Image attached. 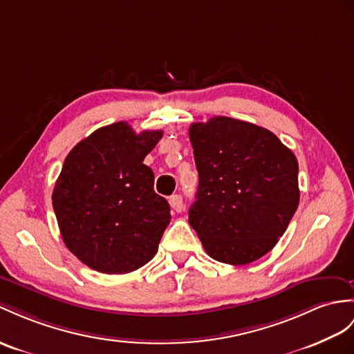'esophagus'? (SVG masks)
<instances>
[{"label":"esophagus","mask_w":354,"mask_h":354,"mask_svg":"<svg viewBox=\"0 0 354 354\" xmlns=\"http://www.w3.org/2000/svg\"><path fill=\"white\" fill-rule=\"evenodd\" d=\"M169 205L174 212H177V213L182 212L183 210V198H182V195H172L169 198Z\"/></svg>","instance_id":"1"}]
</instances>
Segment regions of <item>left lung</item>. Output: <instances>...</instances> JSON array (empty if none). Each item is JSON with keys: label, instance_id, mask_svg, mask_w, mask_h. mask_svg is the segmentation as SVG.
<instances>
[{"label": "left lung", "instance_id": "8db88e82", "mask_svg": "<svg viewBox=\"0 0 354 354\" xmlns=\"http://www.w3.org/2000/svg\"><path fill=\"white\" fill-rule=\"evenodd\" d=\"M200 176L189 223L213 260L243 266L278 243L299 205L297 159L252 123L213 117L189 127Z\"/></svg>", "mask_w": 354, "mask_h": 354}]
</instances>
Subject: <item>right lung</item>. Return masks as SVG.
<instances>
[{
  "label": "right lung",
  "instance_id": "1",
  "mask_svg": "<svg viewBox=\"0 0 354 354\" xmlns=\"http://www.w3.org/2000/svg\"><path fill=\"white\" fill-rule=\"evenodd\" d=\"M162 131L136 133L126 122L94 131L67 154L53 205L68 251L90 269L122 274L158 252L171 214L154 192L144 158Z\"/></svg>",
  "mask_w": 354,
  "mask_h": 354
}]
</instances>
